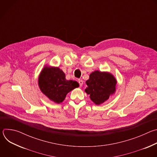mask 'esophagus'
Instances as JSON below:
<instances>
[{
    "mask_svg": "<svg viewBox=\"0 0 157 157\" xmlns=\"http://www.w3.org/2000/svg\"><path fill=\"white\" fill-rule=\"evenodd\" d=\"M78 82H79V84L80 86H81L82 85V84H83V81H82V79H79Z\"/></svg>",
    "mask_w": 157,
    "mask_h": 157,
    "instance_id": "34e87169",
    "label": "esophagus"
}]
</instances>
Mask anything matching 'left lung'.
<instances>
[{
    "label": "left lung",
    "mask_w": 157,
    "mask_h": 157,
    "mask_svg": "<svg viewBox=\"0 0 157 157\" xmlns=\"http://www.w3.org/2000/svg\"><path fill=\"white\" fill-rule=\"evenodd\" d=\"M86 83L87 86L86 93L96 104L99 105L115 92L117 81L110 73L95 71L89 75V79Z\"/></svg>",
    "instance_id": "obj_1"
}]
</instances>
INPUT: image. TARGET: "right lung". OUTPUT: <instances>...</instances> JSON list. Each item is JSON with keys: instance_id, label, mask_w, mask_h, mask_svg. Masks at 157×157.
<instances>
[{"instance_id": "obj_1", "label": "right lung", "mask_w": 157, "mask_h": 157, "mask_svg": "<svg viewBox=\"0 0 157 157\" xmlns=\"http://www.w3.org/2000/svg\"><path fill=\"white\" fill-rule=\"evenodd\" d=\"M42 93L56 103L63 102L66 94L79 86L76 81L66 80L63 71L59 68H44L38 78Z\"/></svg>"}]
</instances>
